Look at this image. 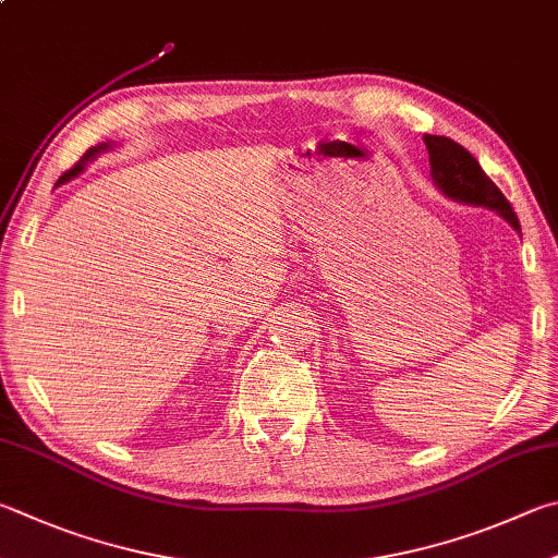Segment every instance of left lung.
Segmentation results:
<instances>
[{
	"mask_svg": "<svg viewBox=\"0 0 558 558\" xmlns=\"http://www.w3.org/2000/svg\"><path fill=\"white\" fill-rule=\"evenodd\" d=\"M424 144L429 150L432 180L439 192L453 202H461V205L498 211L514 231H520V221L512 211V205L505 199L498 185L483 173L481 163L469 150L447 136L424 134Z\"/></svg>",
	"mask_w": 558,
	"mask_h": 558,
	"instance_id": "obj_1",
	"label": "left lung"
}]
</instances>
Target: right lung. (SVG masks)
Listing matches in <instances>:
<instances>
[{
    "label": "right lung",
    "instance_id": "obj_1",
    "mask_svg": "<svg viewBox=\"0 0 558 558\" xmlns=\"http://www.w3.org/2000/svg\"><path fill=\"white\" fill-rule=\"evenodd\" d=\"M111 148H114V144H111V141H109V144H107V141H105V144H97V146H93V148L87 150V154H85L83 158L77 160V166H75L73 170H68L65 175H60V180L56 182V185H65V182H70V180H73V178H77V175L83 173V170L87 168V163H93V160H95L97 156H102L105 150H111Z\"/></svg>",
    "mask_w": 558,
    "mask_h": 558
}]
</instances>
